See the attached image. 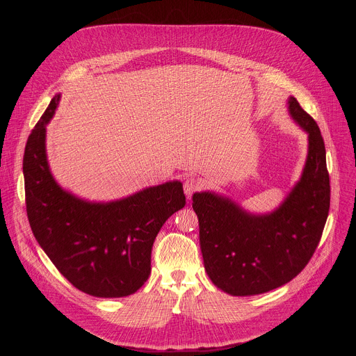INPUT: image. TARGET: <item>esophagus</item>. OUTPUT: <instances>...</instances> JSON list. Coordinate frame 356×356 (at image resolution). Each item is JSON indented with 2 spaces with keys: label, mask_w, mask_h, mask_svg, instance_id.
I'll return each mask as SVG.
<instances>
[{
  "label": "esophagus",
  "mask_w": 356,
  "mask_h": 356,
  "mask_svg": "<svg viewBox=\"0 0 356 356\" xmlns=\"http://www.w3.org/2000/svg\"><path fill=\"white\" fill-rule=\"evenodd\" d=\"M201 181L195 177H188L184 180V193L187 197H191L197 190H200Z\"/></svg>",
  "instance_id": "esophagus-1"
}]
</instances>
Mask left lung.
Returning a JSON list of instances; mask_svg holds the SVG:
<instances>
[{
  "label": "left lung",
  "instance_id": "1",
  "mask_svg": "<svg viewBox=\"0 0 356 356\" xmlns=\"http://www.w3.org/2000/svg\"><path fill=\"white\" fill-rule=\"evenodd\" d=\"M291 120L307 134L298 181L272 213L253 214L216 191L193 194L200 248L211 282L231 296H255L296 277L312 259L330 211L325 146L317 122L294 97Z\"/></svg>",
  "mask_w": 356,
  "mask_h": 356
}]
</instances>
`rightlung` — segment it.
Masks as SVG:
<instances>
[{
    "label": "right lung",
    "mask_w": 356,
    "mask_h": 356,
    "mask_svg": "<svg viewBox=\"0 0 356 356\" xmlns=\"http://www.w3.org/2000/svg\"><path fill=\"white\" fill-rule=\"evenodd\" d=\"M56 94L31 132L24 155L26 213L32 232L58 270L79 290L103 298L125 297L150 275V253L166 220L184 207L179 180L113 201H90L63 188L50 172L46 125Z\"/></svg>",
    "instance_id": "add662e5"
}]
</instances>
